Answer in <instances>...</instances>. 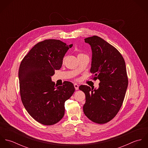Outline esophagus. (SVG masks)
<instances>
[{"label": "esophagus", "instance_id": "esophagus-1", "mask_svg": "<svg viewBox=\"0 0 148 148\" xmlns=\"http://www.w3.org/2000/svg\"><path fill=\"white\" fill-rule=\"evenodd\" d=\"M74 86H75V89L76 90H77L78 89H79V85L77 84L76 83H75V84H74Z\"/></svg>", "mask_w": 148, "mask_h": 148}]
</instances>
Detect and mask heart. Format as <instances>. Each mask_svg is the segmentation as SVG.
Wrapping results in <instances>:
<instances>
[{"label":"heart","mask_w":148,"mask_h":148,"mask_svg":"<svg viewBox=\"0 0 148 148\" xmlns=\"http://www.w3.org/2000/svg\"><path fill=\"white\" fill-rule=\"evenodd\" d=\"M83 55V54H82V53H80V54H79V55H78V56H79V55ZM64 59H65V58H64V59H63V62H64Z\"/></svg>","instance_id":"1"}]
</instances>
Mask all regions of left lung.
Segmentation results:
<instances>
[{
  "instance_id": "1",
  "label": "left lung",
  "mask_w": 148,
  "mask_h": 148,
  "mask_svg": "<svg viewBox=\"0 0 148 148\" xmlns=\"http://www.w3.org/2000/svg\"><path fill=\"white\" fill-rule=\"evenodd\" d=\"M92 49L90 72L100 80L98 89L80 85L85 95V115L92 121L102 124L112 120L120 109L128 85L125 60L113 45L97 36L85 38Z\"/></svg>"
}]
</instances>
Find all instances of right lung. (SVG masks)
Masks as SVG:
<instances>
[{
    "instance_id": "add662e5",
    "label": "right lung",
    "mask_w": 148,
    "mask_h": 148,
    "mask_svg": "<svg viewBox=\"0 0 148 148\" xmlns=\"http://www.w3.org/2000/svg\"><path fill=\"white\" fill-rule=\"evenodd\" d=\"M69 45L59 40L37 43L24 56L19 69L20 93L29 115L45 125L58 123L65 113L64 104L75 92L73 84L64 82L57 86L51 80L55 70L62 67Z\"/></svg>"
}]
</instances>
